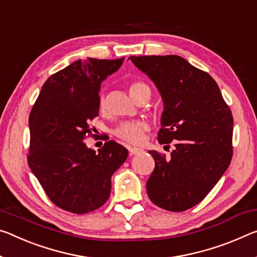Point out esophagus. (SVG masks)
Instances as JSON below:
<instances>
[{
	"label": "esophagus",
	"instance_id": "1",
	"mask_svg": "<svg viewBox=\"0 0 257 257\" xmlns=\"http://www.w3.org/2000/svg\"><path fill=\"white\" fill-rule=\"evenodd\" d=\"M128 150H129L130 156H135V154H138V153L143 152V150H142V149H137V148H129Z\"/></svg>",
	"mask_w": 257,
	"mask_h": 257
}]
</instances>
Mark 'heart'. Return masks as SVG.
Instances as JSON below:
<instances>
[{"mask_svg":"<svg viewBox=\"0 0 257 257\" xmlns=\"http://www.w3.org/2000/svg\"><path fill=\"white\" fill-rule=\"evenodd\" d=\"M146 89H150L148 85L143 82H134L130 84L129 92L130 96L135 97L138 93L142 92ZM100 109L105 108V100L100 98L99 100ZM149 129V124L145 121H125L122 122L120 125H117L116 129L114 130V135L125 143L137 145L141 144L144 140V134Z\"/></svg>","mask_w":257,"mask_h":257,"instance_id":"1","label":"heart"}]
</instances>
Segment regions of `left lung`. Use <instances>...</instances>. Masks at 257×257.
I'll list each match as a JSON object with an SVG mask.
<instances>
[{"label":"left lung","instance_id":"8db88e82","mask_svg":"<svg viewBox=\"0 0 257 257\" xmlns=\"http://www.w3.org/2000/svg\"><path fill=\"white\" fill-rule=\"evenodd\" d=\"M156 84L164 101L160 144L174 142L170 159L150 151L156 161L146 182L154 205L183 211L198 205L216 185L232 159L233 117L208 73L176 55L132 56Z\"/></svg>","mask_w":257,"mask_h":257}]
</instances>
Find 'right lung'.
<instances>
[{
    "label": "right lung",
    "instance_id": "right-lung-1",
    "mask_svg": "<svg viewBox=\"0 0 257 257\" xmlns=\"http://www.w3.org/2000/svg\"><path fill=\"white\" fill-rule=\"evenodd\" d=\"M123 60H75L44 82L31 111L28 166L64 210L85 214L103 206L111 194L112 175L128 157V150L114 141L97 152L83 142L99 115L101 82Z\"/></svg>",
    "mask_w": 257,
    "mask_h": 257
}]
</instances>
